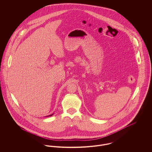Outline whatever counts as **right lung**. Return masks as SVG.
Instances as JSON below:
<instances>
[{
  "label": "right lung",
  "instance_id": "1",
  "mask_svg": "<svg viewBox=\"0 0 152 152\" xmlns=\"http://www.w3.org/2000/svg\"><path fill=\"white\" fill-rule=\"evenodd\" d=\"M53 114H54V113H53V114H51V115H48V116H52Z\"/></svg>",
  "mask_w": 152,
  "mask_h": 152
}]
</instances>
